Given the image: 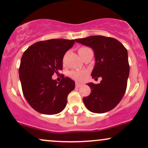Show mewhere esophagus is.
Wrapping results in <instances>:
<instances>
[{
  "mask_svg": "<svg viewBox=\"0 0 148 148\" xmlns=\"http://www.w3.org/2000/svg\"><path fill=\"white\" fill-rule=\"evenodd\" d=\"M81 86H82V84H79V83H78V82L76 83V88H80Z\"/></svg>",
  "mask_w": 148,
  "mask_h": 148,
  "instance_id": "obj_1",
  "label": "esophagus"
}]
</instances>
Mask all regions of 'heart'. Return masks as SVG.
Returning <instances> with one entry per match:
<instances>
[{
  "instance_id": "b5f03b06",
  "label": "heart",
  "mask_w": 148,
  "mask_h": 148,
  "mask_svg": "<svg viewBox=\"0 0 148 148\" xmlns=\"http://www.w3.org/2000/svg\"><path fill=\"white\" fill-rule=\"evenodd\" d=\"M89 48L87 47H81L79 49V53H81L86 50H87ZM86 71H82V72H77V71H72L69 72V76L72 78V79L76 80V81H81V79L84 78V76L86 74Z\"/></svg>"
}]
</instances>
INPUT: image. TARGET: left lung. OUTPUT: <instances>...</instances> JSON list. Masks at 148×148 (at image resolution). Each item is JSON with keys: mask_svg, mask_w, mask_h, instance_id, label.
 I'll list each match as a JSON object with an SVG mask.
<instances>
[{"mask_svg": "<svg viewBox=\"0 0 148 148\" xmlns=\"http://www.w3.org/2000/svg\"><path fill=\"white\" fill-rule=\"evenodd\" d=\"M93 49L95 64L91 75L101 77L100 84L90 83L91 93L83 101L89 111L103 113L114 108L125 95L130 65L127 49L116 39L95 35L76 40Z\"/></svg>", "mask_w": 148, "mask_h": 148, "instance_id": "left-lung-1", "label": "left lung"}]
</instances>
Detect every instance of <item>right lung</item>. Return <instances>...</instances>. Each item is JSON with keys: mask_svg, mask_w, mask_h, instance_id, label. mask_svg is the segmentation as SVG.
I'll list each match as a JSON object with an SVG mask.
<instances>
[{"mask_svg": "<svg viewBox=\"0 0 148 148\" xmlns=\"http://www.w3.org/2000/svg\"><path fill=\"white\" fill-rule=\"evenodd\" d=\"M74 43V40L51 39L37 42L23 53L18 69L22 91L30 106L39 113L57 114L66 106L75 82L61 74L58 84L52 76L62 70L64 55Z\"/></svg>", "mask_w": 148, "mask_h": 148, "instance_id": "right-lung-1", "label": "right lung"}]
</instances>
